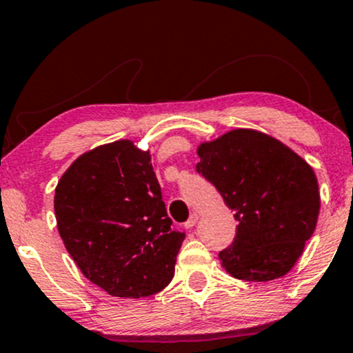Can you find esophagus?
I'll list each match as a JSON object with an SVG mask.
<instances>
[{
	"instance_id": "esophagus-1",
	"label": "esophagus",
	"mask_w": 353,
	"mask_h": 353,
	"mask_svg": "<svg viewBox=\"0 0 353 353\" xmlns=\"http://www.w3.org/2000/svg\"><path fill=\"white\" fill-rule=\"evenodd\" d=\"M197 221H199V216H197V214H192V216L189 217V221L184 224V228L185 229H192L194 225L197 224Z\"/></svg>"
}]
</instances>
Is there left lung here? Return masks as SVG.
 Returning <instances> with one entry per match:
<instances>
[{
  "mask_svg": "<svg viewBox=\"0 0 353 353\" xmlns=\"http://www.w3.org/2000/svg\"><path fill=\"white\" fill-rule=\"evenodd\" d=\"M197 172L234 210L232 245L219 252L225 272L245 282L289 274L314 234L320 210L312 165L257 129L237 128L197 145Z\"/></svg>",
  "mask_w": 353,
  "mask_h": 353,
  "instance_id": "left-lung-1",
  "label": "left lung"
}]
</instances>
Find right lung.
<instances>
[{
  "label": "right lung",
  "mask_w": 353,
  "mask_h": 353,
  "mask_svg": "<svg viewBox=\"0 0 353 353\" xmlns=\"http://www.w3.org/2000/svg\"><path fill=\"white\" fill-rule=\"evenodd\" d=\"M54 214L72 261L112 297H148L172 281L185 236L171 229L151 154L134 141L81 154L58 181Z\"/></svg>",
  "instance_id": "obj_1"
}]
</instances>
